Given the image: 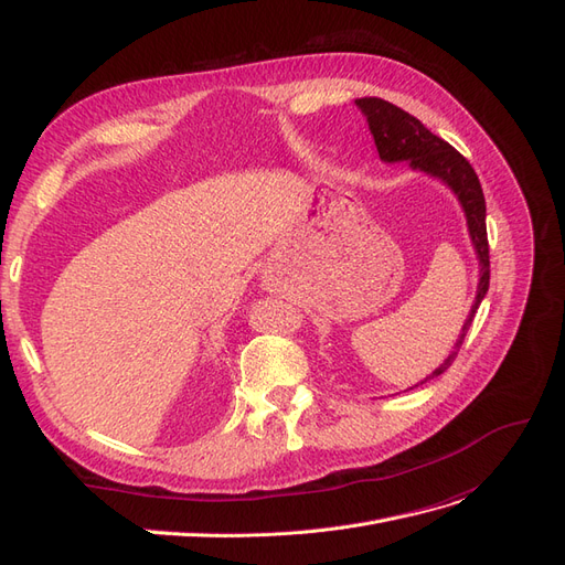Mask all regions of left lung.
Instances as JSON below:
<instances>
[{
    "label": "left lung",
    "instance_id": "1",
    "mask_svg": "<svg viewBox=\"0 0 565 565\" xmlns=\"http://www.w3.org/2000/svg\"><path fill=\"white\" fill-rule=\"evenodd\" d=\"M356 105L361 113L369 119V129L373 134L375 148L382 161H411L413 169H420L425 173H431L441 178L444 183L458 194L460 204L467 215V227L469 236L475 242L477 256H479V288L475 305H471V312L462 326V331L455 340V348L448 354V359L436 369L431 375H427L420 385L429 382L431 377L441 375L450 363L458 356L465 335L475 319L477 309L486 296L488 284H490V256H488V232H486V199L479 183V175L471 169V163L448 145L439 136H434L429 129L417 121L413 115L404 113L402 107H396L382 98H356ZM417 387V385H415ZM413 390V387H411Z\"/></svg>",
    "mask_w": 565,
    "mask_h": 565
}]
</instances>
